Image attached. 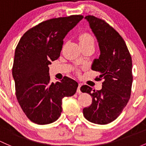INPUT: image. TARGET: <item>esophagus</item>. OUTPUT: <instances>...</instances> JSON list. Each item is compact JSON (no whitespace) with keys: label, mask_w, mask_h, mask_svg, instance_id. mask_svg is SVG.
Returning <instances> with one entry per match:
<instances>
[{"label":"esophagus","mask_w":146,"mask_h":146,"mask_svg":"<svg viewBox=\"0 0 146 146\" xmlns=\"http://www.w3.org/2000/svg\"><path fill=\"white\" fill-rule=\"evenodd\" d=\"M81 84H79V86H78V88H77V90H76V91H77V92L78 93H81Z\"/></svg>","instance_id":"34e87169"}]
</instances>
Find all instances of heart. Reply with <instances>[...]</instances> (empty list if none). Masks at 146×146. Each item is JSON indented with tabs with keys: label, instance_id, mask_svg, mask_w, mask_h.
Segmentation results:
<instances>
[{
	"label": "heart",
	"instance_id": "b5f03b06",
	"mask_svg": "<svg viewBox=\"0 0 146 146\" xmlns=\"http://www.w3.org/2000/svg\"><path fill=\"white\" fill-rule=\"evenodd\" d=\"M79 40L80 42V44L81 46L87 44L91 43V42H94V39L92 36L90 35L89 33L87 32H83L80 33L79 36Z\"/></svg>",
	"mask_w": 146,
	"mask_h": 146
}]
</instances>
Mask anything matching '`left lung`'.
Listing matches in <instances>:
<instances>
[{
    "label": "left lung",
    "instance_id": "obj_1",
    "mask_svg": "<svg viewBox=\"0 0 146 146\" xmlns=\"http://www.w3.org/2000/svg\"><path fill=\"white\" fill-rule=\"evenodd\" d=\"M85 19L100 49V57L94 60L91 69L101 74L95 79L104 81L100 90L81 86V92L92 98L91 105L84 108L83 113L88 121L106 125L119 116L129 100L133 81L131 57L123 37L109 23L92 15Z\"/></svg>",
    "mask_w": 146,
    "mask_h": 146
}]
</instances>
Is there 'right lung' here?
Instances as JSON below:
<instances>
[{
	"label": "right lung",
	"mask_w": 146,
	"mask_h": 146,
	"mask_svg": "<svg viewBox=\"0 0 146 146\" xmlns=\"http://www.w3.org/2000/svg\"><path fill=\"white\" fill-rule=\"evenodd\" d=\"M83 18L71 15L42 21L26 31L17 44L12 67L16 97L33 123L46 125L58 120L62 100L76 91L78 83L67 76L51 83L48 65L58 58L64 37Z\"/></svg>",
	"instance_id": "right-lung-1"
}]
</instances>
